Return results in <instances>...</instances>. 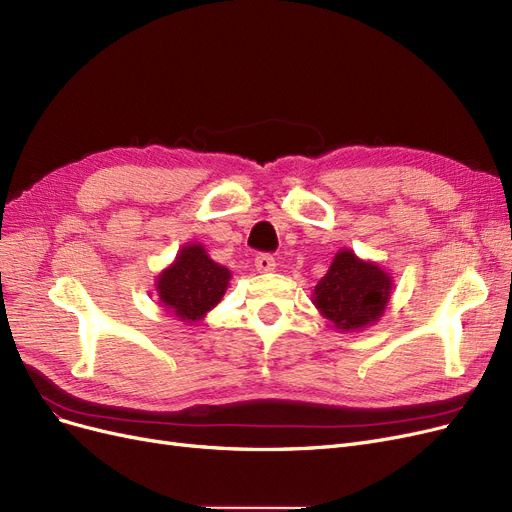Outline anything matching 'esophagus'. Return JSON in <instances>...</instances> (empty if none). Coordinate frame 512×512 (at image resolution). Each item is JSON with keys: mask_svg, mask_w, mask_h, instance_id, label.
I'll return each instance as SVG.
<instances>
[{"mask_svg": "<svg viewBox=\"0 0 512 512\" xmlns=\"http://www.w3.org/2000/svg\"><path fill=\"white\" fill-rule=\"evenodd\" d=\"M254 267L260 271V273H271L275 269V258L271 254H256L254 258Z\"/></svg>", "mask_w": 512, "mask_h": 512, "instance_id": "34e87169", "label": "esophagus"}]
</instances>
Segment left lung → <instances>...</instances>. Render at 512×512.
Returning a JSON list of instances; mask_svg holds the SVG:
<instances>
[{"mask_svg":"<svg viewBox=\"0 0 512 512\" xmlns=\"http://www.w3.org/2000/svg\"><path fill=\"white\" fill-rule=\"evenodd\" d=\"M392 279L377 264L358 260L349 250L334 256L313 292V305L341 330L377 322L390 298Z\"/></svg>","mask_w":512,"mask_h":512,"instance_id":"obj_1","label":"left lung"}]
</instances>
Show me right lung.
<instances>
[{
	"label": "right lung",
	"mask_w": 512,
	"mask_h": 512,
	"mask_svg": "<svg viewBox=\"0 0 512 512\" xmlns=\"http://www.w3.org/2000/svg\"><path fill=\"white\" fill-rule=\"evenodd\" d=\"M231 273L211 260L203 245H186L171 267L158 277V296L182 322H197L226 292Z\"/></svg>",
	"instance_id": "obj_1"
}]
</instances>
